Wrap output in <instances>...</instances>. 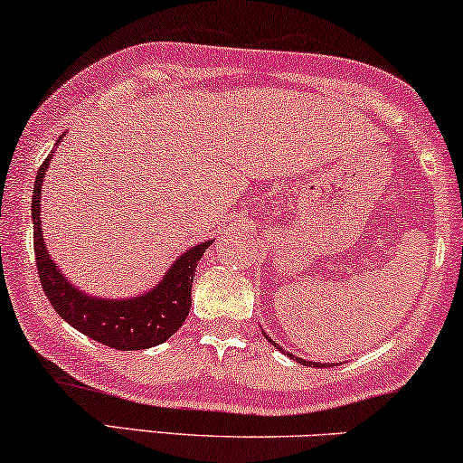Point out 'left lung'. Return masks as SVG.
I'll return each instance as SVG.
<instances>
[{
    "label": "left lung",
    "mask_w": 463,
    "mask_h": 463,
    "mask_svg": "<svg viewBox=\"0 0 463 463\" xmlns=\"http://www.w3.org/2000/svg\"><path fill=\"white\" fill-rule=\"evenodd\" d=\"M273 344V346H278V344H275V342H271ZM279 348V346H278ZM279 350H282V348H279ZM282 353H284V350H282ZM292 356V354H290ZM292 359H297V356H292ZM297 361H299V363H306V365H316V367H318V363H309V361H303V359H297Z\"/></svg>",
    "instance_id": "obj_1"
}]
</instances>
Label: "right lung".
Masks as SVG:
<instances>
[{
  "label": "right lung",
  "mask_w": 463,
  "mask_h": 463,
  "mask_svg": "<svg viewBox=\"0 0 463 463\" xmlns=\"http://www.w3.org/2000/svg\"><path fill=\"white\" fill-rule=\"evenodd\" d=\"M61 137L57 138V143H61ZM52 154H55V149L40 164L32 196L33 251H36L38 278L43 282L46 299L68 325H72L74 329L104 344V346L117 350H143L166 342L188 318L192 306V282H194L198 260L203 259L204 250L213 241H204L184 251L177 262L168 269V273L164 275L162 282L147 295L137 297V299L113 301L83 295L72 284L66 282L63 273H60V269L51 260L43 239V228H40V194H43L40 188H43L44 173L49 168Z\"/></svg>",
  "instance_id": "right-lung-1"
}]
</instances>
